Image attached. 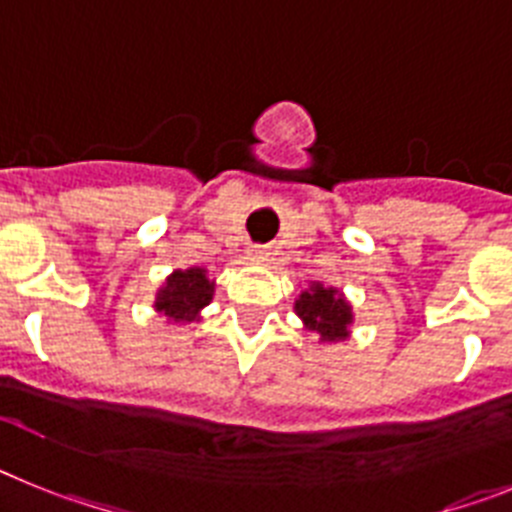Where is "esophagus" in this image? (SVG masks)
<instances>
[{
    "label": "esophagus",
    "instance_id": "34e87169",
    "mask_svg": "<svg viewBox=\"0 0 512 512\" xmlns=\"http://www.w3.org/2000/svg\"><path fill=\"white\" fill-rule=\"evenodd\" d=\"M251 256L256 261H266V259H269V248H266V246H253L251 248Z\"/></svg>",
    "mask_w": 512,
    "mask_h": 512
}]
</instances>
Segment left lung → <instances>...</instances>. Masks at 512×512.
Masks as SVG:
<instances>
[{
	"mask_svg": "<svg viewBox=\"0 0 512 512\" xmlns=\"http://www.w3.org/2000/svg\"><path fill=\"white\" fill-rule=\"evenodd\" d=\"M295 312L302 328L318 333L320 343H343L351 338L354 307L338 287L310 282L295 300Z\"/></svg>",
	"mask_w": 512,
	"mask_h": 512,
	"instance_id": "obj_1",
	"label": "left lung"
}]
</instances>
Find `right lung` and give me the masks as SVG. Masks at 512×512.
Listing matches in <instances>:
<instances>
[{"mask_svg":"<svg viewBox=\"0 0 512 512\" xmlns=\"http://www.w3.org/2000/svg\"><path fill=\"white\" fill-rule=\"evenodd\" d=\"M215 297V279L207 277V269L189 266V269H174L164 284L156 289L153 310L166 325H187L202 318V310Z\"/></svg>","mask_w":512,"mask_h":512,"instance_id":"1","label":"right lung"}]
</instances>
